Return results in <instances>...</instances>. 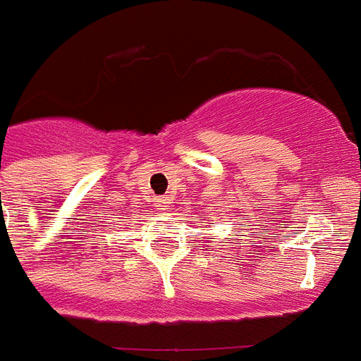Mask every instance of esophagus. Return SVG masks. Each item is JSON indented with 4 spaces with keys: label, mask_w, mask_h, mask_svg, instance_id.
<instances>
[{
    "label": "esophagus",
    "mask_w": 361,
    "mask_h": 361,
    "mask_svg": "<svg viewBox=\"0 0 361 361\" xmlns=\"http://www.w3.org/2000/svg\"><path fill=\"white\" fill-rule=\"evenodd\" d=\"M169 199L168 197H157V199H153V206H155V210L159 212H166L169 210Z\"/></svg>",
    "instance_id": "34e87169"
}]
</instances>
